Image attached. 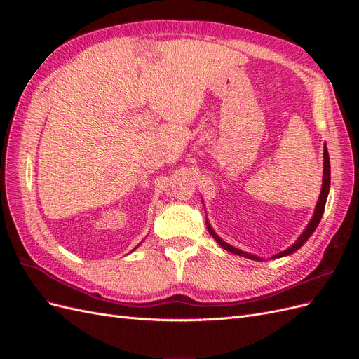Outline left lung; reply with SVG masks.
Masks as SVG:
<instances>
[{
	"label": "left lung",
	"instance_id": "1",
	"mask_svg": "<svg viewBox=\"0 0 359 359\" xmlns=\"http://www.w3.org/2000/svg\"><path fill=\"white\" fill-rule=\"evenodd\" d=\"M330 184H331L330 156H328L327 145H325V147H323V180H322V190H320V196H319V201H318V205H316V210H314V214H313V219H311V220H310V223L307 224L306 231H304V232L299 235V238H298V240L295 241V244H292L289 248H286V250H285V252H280L278 255H274V256L271 257V259L283 257V256L292 255L293 252H297L298 248H301V245L306 244V241H307L309 238L311 236V233H313L314 231H316V227H318V224H319V222H320V219H322V215H323L325 203H327V198H328V193H330ZM206 227H208V231H210V233L212 235L214 240L222 245V248L227 250V252H231V253L238 255V256L248 257V259H252V260H262V259L257 257V256H255V255H250V253H247V252H243V250H240V248H235V247H232L231 244L224 243V241L222 240V238L214 232V229H212V227L210 226V223H208V222H206Z\"/></svg>",
	"mask_w": 359,
	"mask_h": 359
}]
</instances>
